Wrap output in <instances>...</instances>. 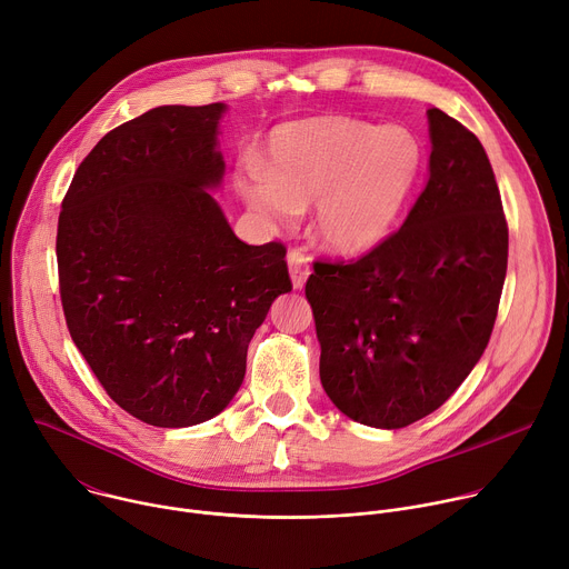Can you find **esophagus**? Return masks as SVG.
I'll list each match as a JSON object with an SVG mask.
<instances>
[{
    "label": "esophagus",
    "instance_id": "esophagus-1",
    "mask_svg": "<svg viewBox=\"0 0 569 569\" xmlns=\"http://www.w3.org/2000/svg\"><path fill=\"white\" fill-rule=\"evenodd\" d=\"M288 270L295 288H303L308 274H310V263L308 257L301 250H290L288 252Z\"/></svg>",
    "mask_w": 569,
    "mask_h": 569
}]
</instances>
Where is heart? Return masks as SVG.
Listing matches in <instances>:
<instances>
[{"instance_id":"heart-1","label":"heart","mask_w":569,"mask_h":569,"mask_svg":"<svg viewBox=\"0 0 569 569\" xmlns=\"http://www.w3.org/2000/svg\"><path fill=\"white\" fill-rule=\"evenodd\" d=\"M421 169L417 137L353 117H319L274 130L268 164H250L238 189L257 211L290 222L315 204L312 229L323 248L356 254L396 222Z\"/></svg>"}]
</instances>
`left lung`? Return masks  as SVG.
<instances>
[{"mask_svg":"<svg viewBox=\"0 0 569 569\" xmlns=\"http://www.w3.org/2000/svg\"><path fill=\"white\" fill-rule=\"evenodd\" d=\"M430 178L405 222L356 261L306 281L323 391L349 419L398 430L466 380L491 340L509 227L479 139L428 110Z\"/></svg>","mask_w":569,"mask_h":569,"instance_id":"left-lung-1","label":"left lung"}]
</instances>
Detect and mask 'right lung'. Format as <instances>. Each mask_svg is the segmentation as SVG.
<instances>
[{
	"label": "right lung",
	"mask_w": 569,
	"mask_h": 569,
	"mask_svg": "<svg viewBox=\"0 0 569 569\" xmlns=\"http://www.w3.org/2000/svg\"><path fill=\"white\" fill-rule=\"evenodd\" d=\"M222 112L161 106L110 130L58 218L69 336L119 408L157 428L227 408L254 331L292 290L283 242H242L207 191L224 173Z\"/></svg>",
	"instance_id": "1"
}]
</instances>
